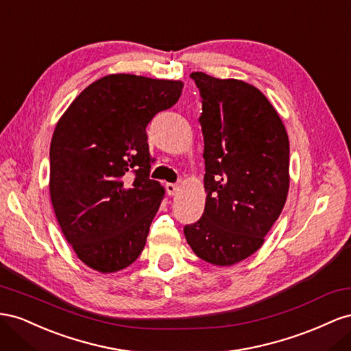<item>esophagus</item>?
Instances as JSON below:
<instances>
[{
    "label": "esophagus",
    "mask_w": 351,
    "mask_h": 351,
    "mask_svg": "<svg viewBox=\"0 0 351 351\" xmlns=\"http://www.w3.org/2000/svg\"><path fill=\"white\" fill-rule=\"evenodd\" d=\"M166 191L169 195H175L179 191V186L175 184H166Z\"/></svg>",
    "instance_id": "34e87169"
}]
</instances>
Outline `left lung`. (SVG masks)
I'll use <instances>...</instances> for the list:
<instances>
[{
    "mask_svg": "<svg viewBox=\"0 0 351 351\" xmlns=\"http://www.w3.org/2000/svg\"><path fill=\"white\" fill-rule=\"evenodd\" d=\"M191 77L203 99L204 213L184 234L215 266L254 254L281 215L289 189V141L265 94L239 79Z\"/></svg>",
    "mask_w": 351,
    "mask_h": 351,
    "instance_id": "1",
    "label": "left lung"
}]
</instances>
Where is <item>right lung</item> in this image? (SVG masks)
Instances as JSON below:
<instances>
[{
	"instance_id": "obj_1",
	"label": "right lung",
	"mask_w": 351,
	"mask_h": 351,
	"mask_svg": "<svg viewBox=\"0 0 351 351\" xmlns=\"http://www.w3.org/2000/svg\"><path fill=\"white\" fill-rule=\"evenodd\" d=\"M182 81L113 73L88 85L56 125L49 197L66 241L101 274L143 253L165 188L148 179L145 128L176 104Z\"/></svg>"
}]
</instances>
